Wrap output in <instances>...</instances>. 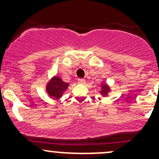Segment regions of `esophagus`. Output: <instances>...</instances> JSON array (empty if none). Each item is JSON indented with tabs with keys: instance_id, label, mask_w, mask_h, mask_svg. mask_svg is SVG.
<instances>
[{
	"instance_id": "esophagus-1",
	"label": "esophagus",
	"mask_w": 159,
	"mask_h": 159,
	"mask_svg": "<svg viewBox=\"0 0 159 159\" xmlns=\"http://www.w3.org/2000/svg\"><path fill=\"white\" fill-rule=\"evenodd\" d=\"M78 81L79 84H84V83H85V80L83 79V78H79V79L78 80Z\"/></svg>"
}]
</instances>
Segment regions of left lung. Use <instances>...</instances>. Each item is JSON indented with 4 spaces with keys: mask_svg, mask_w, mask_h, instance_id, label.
<instances>
[{
    "mask_svg": "<svg viewBox=\"0 0 159 159\" xmlns=\"http://www.w3.org/2000/svg\"><path fill=\"white\" fill-rule=\"evenodd\" d=\"M100 91H101V94H102V95L105 96V95H107V94H108V92H109L110 88L108 87L107 84H102V89H100Z\"/></svg>",
    "mask_w": 159,
    "mask_h": 159,
    "instance_id": "left-lung-1",
    "label": "left lung"
}]
</instances>
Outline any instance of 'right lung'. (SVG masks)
Instances as JSON below:
<instances>
[{"label":"right lung","instance_id":"1","mask_svg":"<svg viewBox=\"0 0 159 159\" xmlns=\"http://www.w3.org/2000/svg\"><path fill=\"white\" fill-rule=\"evenodd\" d=\"M68 83L64 82L60 78L55 76L48 83L46 90L50 97L57 99L61 97L64 91L68 89Z\"/></svg>","mask_w":159,"mask_h":159}]
</instances>
